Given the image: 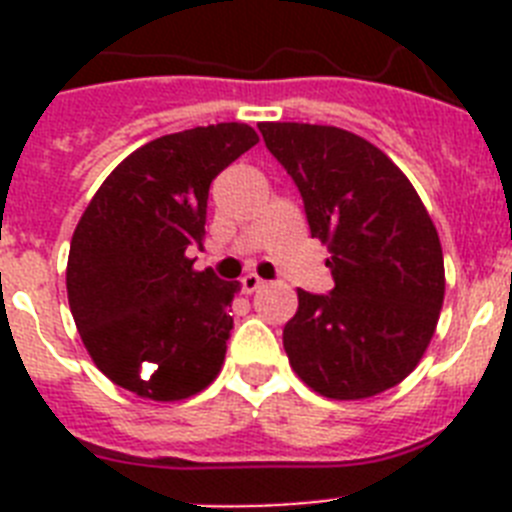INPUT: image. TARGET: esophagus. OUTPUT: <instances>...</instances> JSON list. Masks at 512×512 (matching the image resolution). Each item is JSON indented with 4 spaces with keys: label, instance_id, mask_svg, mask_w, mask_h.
<instances>
[{
    "label": "esophagus",
    "instance_id": "obj_1",
    "mask_svg": "<svg viewBox=\"0 0 512 512\" xmlns=\"http://www.w3.org/2000/svg\"><path fill=\"white\" fill-rule=\"evenodd\" d=\"M264 287V279L259 277V274H246V277L241 279V292L243 295H253L256 289Z\"/></svg>",
    "mask_w": 512,
    "mask_h": 512
}]
</instances>
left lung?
I'll return each mask as SVG.
<instances>
[{"instance_id": "left-lung-1", "label": "left lung", "mask_w": 512, "mask_h": 512, "mask_svg": "<svg viewBox=\"0 0 512 512\" xmlns=\"http://www.w3.org/2000/svg\"><path fill=\"white\" fill-rule=\"evenodd\" d=\"M295 179L336 287L297 289L284 351L330 400H364L413 372L436 333L446 277L436 225L410 179L369 140L333 125L259 122Z\"/></svg>"}]
</instances>
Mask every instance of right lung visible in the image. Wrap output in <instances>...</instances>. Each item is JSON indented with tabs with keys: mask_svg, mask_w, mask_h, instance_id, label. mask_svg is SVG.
I'll list each match as a JSON object with an SVG mask.
<instances>
[{
	"mask_svg": "<svg viewBox=\"0 0 512 512\" xmlns=\"http://www.w3.org/2000/svg\"><path fill=\"white\" fill-rule=\"evenodd\" d=\"M259 143L243 122L161 135L115 166L71 238L66 289L79 336L107 379L156 402L202 392L220 374L241 289L194 269L207 194Z\"/></svg>",
	"mask_w": 512,
	"mask_h": 512,
	"instance_id": "right-lung-1",
	"label": "right lung"
}]
</instances>
